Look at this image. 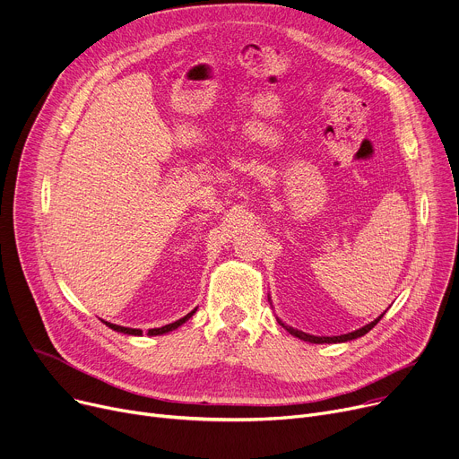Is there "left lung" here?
Returning a JSON list of instances; mask_svg holds the SVG:
<instances>
[{"label": "left lung", "instance_id": "obj_1", "mask_svg": "<svg viewBox=\"0 0 459 459\" xmlns=\"http://www.w3.org/2000/svg\"><path fill=\"white\" fill-rule=\"evenodd\" d=\"M269 300H271V299H269ZM383 315H385V313H383ZM383 315L375 318L373 322H369V324H366V325H362V327L351 331V333H346V335H337V337H316V335H309V333H304V331H300V329L285 325L280 318H276V320H278V324H281V325L290 333V335L300 339V341H304V342H311V344H337V342H348V341H353V339H359V337L366 335V333L383 318Z\"/></svg>", "mask_w": 459, "mask_h": 459}]
</instances>
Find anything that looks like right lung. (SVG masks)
I'll list each match as a JSON object with an SVG mask.
<instances>
[{
  "label": "right lung",
  "mask_w": 459,
  "mask_h": 459,
  "mask_svg": "<svg viewBox=\"0 0 459 459\" xmlns=\"http://www.w3.org/2000/svg\"><path fill=\"white\" fill-rule=\"evenodd\" d=\"M195 313V309L194 311H190L188 315H185L183 318H179V320H176V322H172V324H166V325H162V327H153V329H148V335H152V337H155V335H164V333H170V331H174V329H178L179 325H183L192 315ZM104 322V320H102ZM108 327H111L113 331H118V333H124V335H134V337H141L143 335V331L141 329H134V327H124V325H117V324H111V322H104Z\"/></svg>",
  "instance_id": "obj_1"
}]
</instances>
